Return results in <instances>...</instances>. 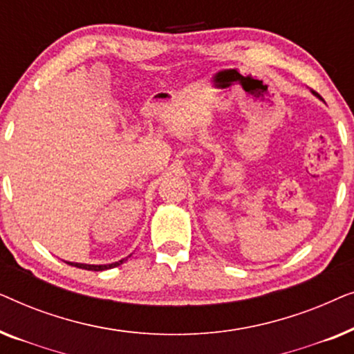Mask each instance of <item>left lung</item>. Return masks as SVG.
I'll return each instance as SVG.
<instances>
[{"instance_id": "left-lung-1", "label": "left lung", "mask_w": 354, "mask_h": 354, "mask_svg": "<svg viewBox=\"0 0 354 354\" xmlns=\"http://www.w3.org/2000/svg\"><path fill=\"white\" fill-rule=\"evenodd\" d=\"M313 95H316V93H314V91H313ZM317 96V98H319V95H316Z\"/></svg>"}]
</instances>
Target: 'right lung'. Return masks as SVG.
<instances>
[{"instance_id":"add662e5","label":"right lung","mask_w":354,"mask_h":354,"mask_svg":"<svg viewBox=\"0 0 354 354\" xmlns=\"http://www.w3.org/2000/svg\"><path fill=\"white\" fill-rule=\"evenodd\" d=\"M129 258V256H127ZM127 258L120 259V261H115V263H111V264H84V263H71V261H66L67 264L69 266H75V268L79 269H86V270H106V269H113V268H118V266H120L124 263V261H127Z\"/></svg>"}]
</instances>
